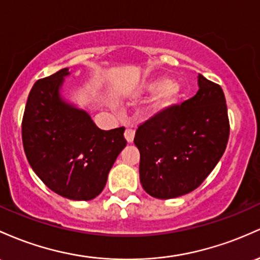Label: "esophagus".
Wrapping results in <instances>:
<instances>
[{
  "label": "esophagus",
  "mask_w": 260,
  "mask_h": 260,
  "mask_svg": "<svg viewBox=\"0 0 260 260\" xmlns=\"http://www.w3.org/2000/svg\"><path fill=\"white\" fill-rule=\"evenodd\" d=\"M135 129H132V128H127V129L124 131V138L128 143H132L133 142V139H135Z\"/></svg>",
  "instance_id": "obj_1"
}]
</instances>
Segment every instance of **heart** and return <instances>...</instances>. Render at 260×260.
Returning a JSON list of instances; mask_svg holds the SVG:
<instances>
[{
    "mask_svg": "<svg viewBox=\"0 0 260 260\" xmlns=\"http://www.w3.org/2000/svg\"><path fill=\"white\" fill-rule=\"evenodd\" d=\"M147 88L149 91H158L155 99L148 110L150 113H160L162 111L168 110L178 102L181 95V87L178 82L169 81L168 79H158L155 81L148 84Z\"/></svg>",
    "mask_w": 260,
    "mask_h": 260,
    "instance_id": "b5f03b06",
    "label": "heart"
}]
</instances>
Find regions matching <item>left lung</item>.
I'll return each instance as SVG.
<instances>
[{"instance_id": "8db88e82", "label": "left lung", "mask_w": 260, "mask_h": 260, "mask_svg": "<svg viewBox=\"0 0 260 260\" xmlns=\"http://www.w3.org/2000/svg\"><path fill=\"white\" fill-rule=\"evenodd\" d=\"M193 98L138 125L139 179L156 199H174L199 187L226 150L230 119L218 84L199 75Z\"/></svg>"}]
</instances>
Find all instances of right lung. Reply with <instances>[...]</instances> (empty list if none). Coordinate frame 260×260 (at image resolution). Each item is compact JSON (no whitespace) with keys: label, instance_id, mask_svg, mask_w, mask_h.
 Returning <instances> with one entry per match:
<instances>
[{"label":"right lung","instance_id":"right-lung-1","mask_svg":"<svg viewBox=\"0 0 260 260\" xmlns=\"http://www.w3.org/2000/svg\"><path fill=\"white\" fill-rule=\"evenodd\" d=\"M68 69L33 85L22 119L25 156L38 178L58 195L87 201L101 193L127 144L124 127L102 131L85 111L59 95Z\"/></svg>","mask_w":260,"mask_h":260}]
</instances>
